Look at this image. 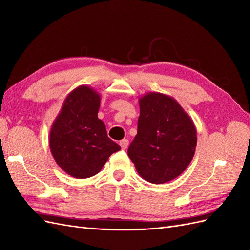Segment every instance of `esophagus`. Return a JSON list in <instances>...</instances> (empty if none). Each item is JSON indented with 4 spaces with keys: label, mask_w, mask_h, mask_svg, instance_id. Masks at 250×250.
Instances as JSON below:
<instances>
[{
    "label": "esophagus",
    "mask_w": 250,
    "mask_h": 250,
    "mask_svg": "<svg viewBox=\"0 0 250 250\" xmlns=\"http://www.w3.org/2000/svg\"><path fill=\"white\" fill-rule=\"evenodd\" d=\"M120 145H121V148H122L123 150H126L127 147H128V145H129V141L124 139V140H122V141L120 142Z\"/></svg>",
    "instance_id": "1"
}]
</instances>
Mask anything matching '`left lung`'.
Instances as JSON below:
<instances>
[{
  "label": "left lung",
  "instance_id": "8db88e82",
  "mask_svg": "<svg viewBox=\"0 0 250 250\" xmlns=\"http://www.w3.org/2000/svg\"><path fill=\"white\" fill-rule=\"evenodd\" d=\"M196 144L194 123L173 98L160 93L141 98L138 134L128 156L144 179L160 185L179 176L191 163Z\"/></svg>",
  "mask_w": 250,
  "mask_h": 250
}]
</instances>
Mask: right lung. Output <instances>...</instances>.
Masks as SVG:
<instances>
[{
  "label": "right lung",
  "mask_w": 250,
  "mask_h": 250,
  "mask_svg": "<svg viewBox=\"0 0 250 250\" xmlns=\"http://www.w3.org/2000/svg\"><path fill=\"white\" fill-rule=\"evenodd\" d=\"M100 96L79 86L66 97L50 132V149L57 165L75 178L92 177L108 157L121 150L98 119Z\"/></svg>",
  "instance_id": "add662e5"
}]
</instances>
